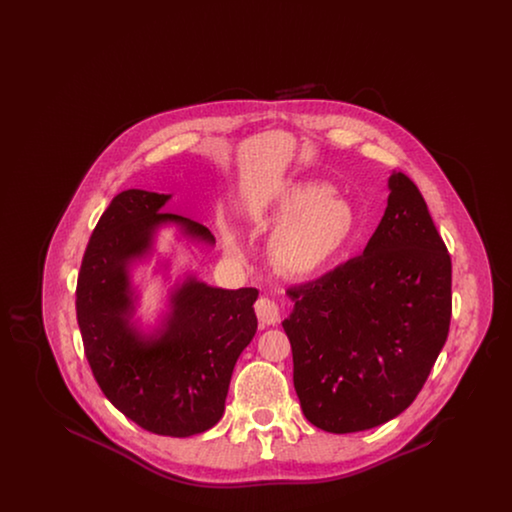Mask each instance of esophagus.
<instances>
[{
    "label": "esophagus",
    "mask_w": 512,
    "mask_h": 512,
    "mask_svg": "<svg viewBox=\"0 0 512 512\" xmlns=\"http://www.w3.org/2000/svg\"><path fill=\"white\" fill-rule=\"evenodd\" d=\"M255 313L259 317V322L263 326H274L280 322V307L274 299H268V297H261L257 303H255Z\"/></svg>",
    "instance_id": "esophagus-1"
}]
</instances>
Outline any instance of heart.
Wrapping results in <instances>:
<instances>
[{
  "instance_id": "b5f03b06",
  "label": "heart",
  "mask_w": 512,
  "mask_h": 512,
  "mask_svg": "<svg viewBox=\"0 0 512 512\" xmlns=\"http://www.w3.org/2000/svg\"><path fill=\"white\" fill-rule=\"evenodd\" d=\"M274 222L280 224L270 245L274 263L292 276H313L338 263L353 244L359 215L330 182L303 180L280 197ZM224 247L230 255L244 251L234 232L226 236Z\"/></svg>"
}]
</instances>
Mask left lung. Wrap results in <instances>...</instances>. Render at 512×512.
I'll list each match as a JSON object with an SVG mask.
<instances>
[{
	"mask_svg": "<svg viewBox=\"0 0 512 512\" xmlns=\"http://www.w3.org/2000/svg\"><path fill=\"white\" fill-rule=\"evenodd\" d=\"M388 205L363 255L288 290L282 322L293 386L311 424L376 428L422 390L451 320V257L413 182L391 172Z\"/></svg>",
	"mask_w": 512,
	"mask_h": 512,
	"instance_id": "1",
	"label": "left lung"
}]
</instances>
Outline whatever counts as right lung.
<instances>
[{
    "label": "right lung",
    "mask_w": 512,
    "mask_h": 512,
    "mask_svg": "<svg viewBox=\"0 0 512 512\" xmlns=\"http://www.w3.org/2000/svg\"><path fill=\"white\" fill-rule=\"evenodd\" d=\"M172 194L126 190L113 197L86 247L76 317L86 359L105 397L147 432L190 438L224 414L238 357L257 332L255 288L222 290L194 274L176 278L155 324L138 317L132 270L155 255L161 228L190 244H215L199 222L163 213ZM171 259L155 272L171 282Z\"/></svg>",
    "instance_id": "add662e5"
}]
</instances>
